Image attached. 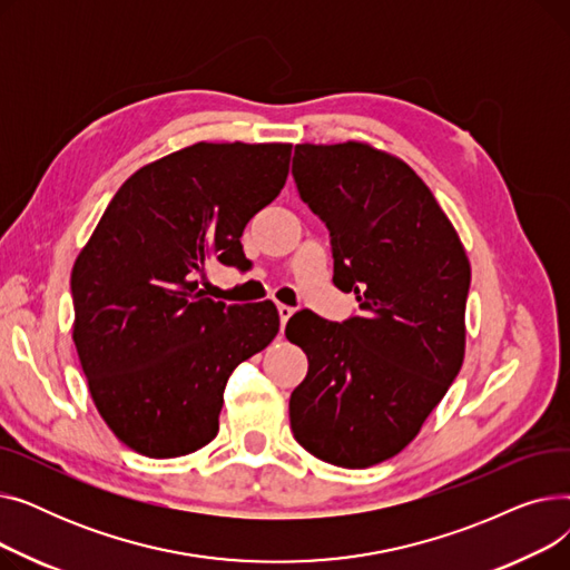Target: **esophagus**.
<instances>
[{
  "instance_id": "obj_1",
  "label": "esophagus",
  "mask_w": 570,
  "mask_h": 570,
  "mask_svg": "<svg viewBox=\"0 0 570 570\" xmlns=\"http://www.w3.org/2000/svg\"><path fill=\"white\" fill-rule=\"evenodd\" d=\"M277 312H279L282 327H284V325H286V321L293 316V307H291V305H277Z\"/></svg>"
}]
</instances>
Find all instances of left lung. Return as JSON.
Instances as JSON below:
<instances>
[{"mask_svg":"<svg viewBox=\"0 0 570 570\" xmlns=\"http://www.w3.org/2000/svg\"><path fill=\"white\" fill-rule=\"evenodd\" d=\"M293 179L331 230L335 286L361 312L288 318L286 337L309 361L291 393V430L314 458L365 469L409 445L460 374L471 267L428 185L391 155L295 145Z\"/></svg>","mask_w":570,"mask_h":570,"instance_id":"8db88e82","label":"left lung"}]
</instances>
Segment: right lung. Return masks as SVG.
<instances>
[{
  "mask_svg": "<svg viewBox=\"0 0 570 570\" xmlns=\"http://www.w3.org/2000/svg\"><path fill=\"white\" fill-rule=\"evenodd\" d=\"M288 142H196L117 189L71 273L73 342L115 436L147 458L219 432L233 370L279 331L277 307L205 297L207 258L245 265L249 219L282 191Z\"/></svg>",
  "mask_w": 570,
  "mask_h": 570,
  "instance_id": "add662e5",
  "label": "right lung"
}]
</instances>
